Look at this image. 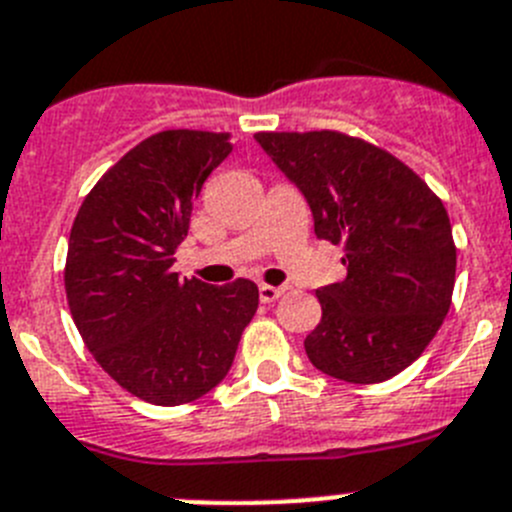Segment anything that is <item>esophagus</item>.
Instances as JSON below:
<instances>
[{"mask_svg": "<svg viewBox=\"0 0 512 512\" xmlns=\"http://www.w3.org/2000/svg\"><path fill=\"white\" fill-rule=\"evenodd\" d=\"M288 285H260V301L262 303H273L283 296Z\"/></svg>", "mask_w": 512, "mask_h": 512, "instance_id": "esophagus-1", "label": "esophagus"}]
</instances>
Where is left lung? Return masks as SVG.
I'll use <instances>...</instances> for the list:
<instances>
[{
  "instance_id": "left-lung-1",
  "label": "left lung",
  "mask_w": 512,
  "mask_h": 512,
  "mask_svg": "<svg viewBox=\"0 0 512 512\" xmlns=\"http://www.w3.org/2000/svg\"><path fill=\"white\" fill-rule=\"evenodd\" d=\"M303 193L313 232L344 245L347 278L316 290L306 336L316 370L354 385L390 380L421 357L449 313L457 247L444 204L390 153L342 132H257Z\"/></svg>"
}]
</instances>
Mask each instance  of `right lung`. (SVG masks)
<instances>
[{
	"mask_svg": "<svg viewBox=\"0 0 512 512\" xmlns=\"http://www.w3.org/2000/svg\"><path fill=\"white\" fill-rule=\"evenodd\" d=\"M227 132L165 130L99 178L71 227L66 296L78 334L127 393L155 405L201 398L227 377L257 311V285L173 273L193 199L232 153Z\"/></svg>",
	"mask_w": 512,
	"mask_h": 512,
	"instance_id": "add662e5",
	"label": "right lung"
}]
</instances>
